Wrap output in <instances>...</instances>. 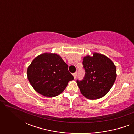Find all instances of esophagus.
Here are the masks:
<instances>
[{"label":"esophagus","instance_id":"1","mask_svg":"<svg viewBox=\"0 0 134 134\" xmlns=\"http://www.w3.org/2000/svg\"><path fill=\"white\" fill-rule=\"evenodd\" d=\"M77 72H74V73H73V76H74V79H76V77H77Z\"/></svg>","mask_w":134,"mask_h":134}]
</instances>
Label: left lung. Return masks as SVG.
<instances>
[{
	"instance_id": "obj_1",
	"label": "left lung",
	"mask_w": 134,
	"mask_h": 134,
	"mask_svg": "<svg viewBox=\"0 0 134 134\" xmlns=\"http://www.w3.org/2000/svg\"><path fill=\"white\" fill-rule=\"evenodd\" d=\"M85 76L77 80L80 92L88 99H98L110 91L116 78V66L111 60L104 55L94 53L87 55L82 62Z\"/></svg>"
}]
</instances>
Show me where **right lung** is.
Listing matches in <instances>:
<instances>
[{
    "label": "right lung",
    "mask_w": 134,
    "mask_h": 134,
    "mask_svg": "<svg viewBox=\"0 0 134 134\" xmlns=\"http://www.w3.org/2000/svg\"><path fill=\"white\" fill-rule=\"evenodd\" d=\"M27 77L36 92L46 97H54L64 91L74 79L68 66L55 54L44 53L33 60L27 69Z\"/></svg>",
    "instance_id": "obj_1"
}]
</instances>
